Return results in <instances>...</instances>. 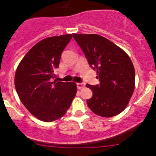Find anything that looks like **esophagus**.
Listing matches in <instances>:
<instances>
[{
  "label": "esophagus",
  "mask_w": 156,
  "mask_h": 156,
  "mask_svg": "<svg viewBox=\"0 0 156 156\" xmlns=\"http://www.w3.org/2000/svg\"><path fill=\"white\" fill-rule=\"evenodd\" d=\"M85 87V83H77V87L78 89H80Z\"/></svg>",
  "instance_id": "obj_1"
}]
</instances>
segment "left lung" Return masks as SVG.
<instances>
[{"mask_svg": "<svg viewBox=\"0 0 156 156\" xmlns=\"http://www.w3.org/2000/svg\"><path fill=\"white\" fill-rule=\"evenodd\" d=\"M88 63L97 71L100 84L87 87L93 95L87 105L94 114L112 117L126 108L135 88V69L125 52L98 34H73Z\"/></svg>", "mask_w": 156, "mask_h": 156, "instance_id": "1", "label": "left lung"}]
</instances>
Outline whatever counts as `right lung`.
Here are the masks:
<instances>
[{"instance_id":"1","label":"right lung","mask_w":156,"mask_h":156,"mask_svg":"<svg viewBox=\"0 0 156 156\" xmlns=\"http://www.w3.org/2000/svg\"><path fill=\"white\" fill-rule=\"evenodd\" d=\"M72 34L48 37L32 47L17 68L15 89L25 107L37 119L52 122L66 114L77 92L74 82L52 81L61 55Z\"/></svg>"}]
</instances>
